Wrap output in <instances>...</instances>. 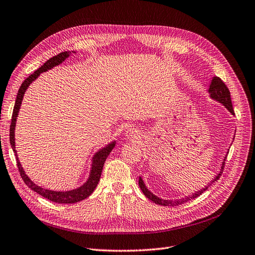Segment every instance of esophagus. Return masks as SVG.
Segmentation results:
<instances>
[{"instance_id":"obj_1","label":"esophagus","mask_w":255,"mask_h":255,"mask_svg":"<svg viewBox=\"0 0 255 255\" xmlns=\"http://www.w3.org/2000/svg\"><path fill=\"white\" fill-rule=\"evenodd\" d=\"M125 136L129 139H137L138 138V133L133 129H129L125 132Z\"/></svg>"}]
</instances>
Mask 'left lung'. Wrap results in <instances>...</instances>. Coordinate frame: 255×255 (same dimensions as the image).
<instances>
[{
  "instance_id": "1",
  "label": "left lung",
  "mask_w": 255,
  "mask_h": 255,
  "mask_svg": "<svg viewBox=\"0 0 255 255\" xmlns=\"http://www.w3.org/2000/svg\"><path fill=\"white\" fill-rule=\"evenodd\" d=\"M207 92L209 94V97L212 98L213 100H215V101L222 104L223 106H225V108L228 110V112L231 115H234V109H232V103H231L229 90L227 88V86L225 85V83L222 80H221L219 77L216 76V77H214V78L212 79V82H210V84H209V87H208ZM234 139H235V137H234ZM226 157H227V154L225 155V157H224V159L222 161V164H221V168H220L219 173L215 176V178L212 181H209L207 183V185H205L203 189H201L200 191L195 192L193 195L185 196L184 198L174 199V200H172V199H161V198L157 197L156 195H154L152 192H150L148 190V187L146 186L145 182H143V180H142V178H141L140 176H139V179H138V184H139V187H140L141 192L143 193V195H145L149 199V200H151L152 202L156 203V204H159V205H163V206L180 205V204H183V203H185L187 201L193 200V199H195L198 196H200L201 194H203L210 185H212L214 182H216L220 178V176L222 175V172H223V169H224Z\"/></svg>"
}]
</instances>
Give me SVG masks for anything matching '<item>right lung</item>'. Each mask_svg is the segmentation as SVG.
<instances>
[{"label": "right lung", "mask_w": 255, "mask_h": 255, "mask_svg": "<svg viewBox=\"0 0 255 255\" xmlns=\"http://www.w3.org/2000/svg\"><path fill=\"white\" fill-rule=\"evenodd\" d=\"M72 53H76L75 51H69V52H62L56 56H54L52 58H50L49 60H47L45 63H43L38 70H36L32 75H30L28 78L21 83L17 96H16V100H15V104H14V108H13V114H12V119H11V125H10V134H9V138H10V145L12 150L15 153V157H16V163H17V168L19 171V174L23 178L24 182L28 185V187L32 191L36 192L37 194H39L40 196H42L43 198H47L48 200L52 201V202H56V203H63V204H72V203H76L79 202L81 200H84L85 198H87L90 196L94 190L97 187L99 181H100V177H101V173L104 167V162L106 160V158L108 157V155L110 154V152L113 151V149L116 147L117 141L114 140L112 142L107 143V145L103 148H101L100 150H98L92 158V167H91V171H90V175H88V178L86 179V181L80 185L77 189L71 190V191H52L49 189H45V187H41L39 185H37L36 183L33 182L28 175L26 174L24 168L21 167V164L18 160L17 157V153L15 150V135H14V131H15V124H16V119L19 113V108L21 105V101H23L24 95L27 91V88L30 86V84L36 80L38 78V76L41 73H45L51 69H53L54 66H57L60 63H62L66 58H68Z\"/></svg>", "instance_id": "1"}]
</instances>
